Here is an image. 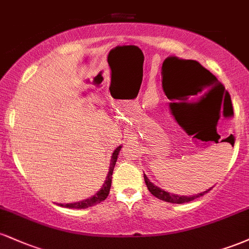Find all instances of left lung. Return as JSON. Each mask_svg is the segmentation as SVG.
<instances>
[{
  "label": "left lung",
  "instance_id": "left-lung-1",
  "mask_svg": "<svg viewBox=\"0 0 249 249\" xmlns=\"http://www.w3.org/2000/svg\"><path fill=\"white\" fill-rule=\"evenodd\" d=\"M194 63H196V69H199V70H201V71H205V72H207V75H206V73H201V75H200V77L199 76L196 77V91H201L204 88L211 87V85H213V84L216 85V87L214 88V89H220V90H224L225 88L222 87L221 84H220L219 81H218V79H216L215 76H213L212 73L210 72V71H208L207 69H205V68L202 67V65L200 64V63H198V62H194ZM214 89H213V90H214ZM144 179H145V182H146V186L148 188V191H150V192H151V194H153V196H156V198H158V199H160V200H164V201H167V202H172V204H184V202L192 201V200L199 198V196H205V194L208 193L211 190H212V188H210V190L205 191V192L199 193V194H196V196H177V194L168 193V192H166V191H162L161 188L157 187L156 185H153L152 182H151L150 180H148V178H147L146 176H145V174H144Z\"/></svg>",
  "mask_w": 249,
  "mask_h": 249
}]
</instances>
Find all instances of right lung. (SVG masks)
<instances>
[{
    "mask_svg": "<svg viewBox=\"0 0 249 249\" xmlns=\"http://www.w3.org/2000/svg\"><path fill=\"white\" fill-rule=\"evenodd\" d=\"M122 146H118L115 150V152L112 154V158H111V164H110V168H108V174L107 177V180H105L104 185L101 190L97 192L95 196H91L87 200H83V201L79 202H73V204H61V206L67 207V208H88L91 206H95V205L99 204V202L104 201L105 199L107 198L108 192H110V187H111V181H112V172H113V167H115L117 158H118L119 151H121Z\"/></svg>",
    "mask_w": 249,
    "mask_h": 249,
    "instance_id": "right-lung-1",
    "label": "right lung"
}]
</instances>
